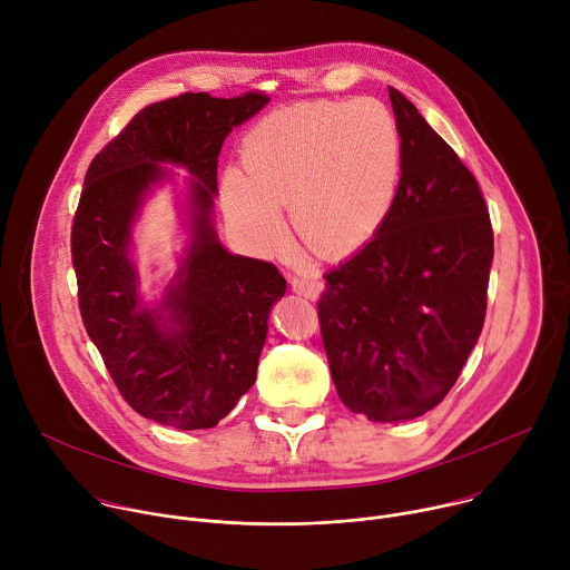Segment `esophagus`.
<instances>
[{"mask_svg":"<svg viewBox=\"0 0 570 570\" xmlns=\"http://www.w3.org/2000/svg\"><path fill=\"white\" fill-rule=\"evenodd\" d=\"M291 286H293V291L295 293H299V295H304V297H308V299H313V297H317L320 293H322V282H320V277L317 275H308V273H299V275H293L291 277Z\"/></svg>","mask_w":570,"mask_h":570,"instance_id":"obj_1","label":"esophagus"}]
</instances>
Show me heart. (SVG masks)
Instances as JSON below:
<instances>
[{
  "label": "heart",
  "instance_id": "1",
  "mask_svg": "<svg viewBox=\"0 0 570 570\" xmlns=\"http://www.w3.org/2000/svg\"><path fill=\"white\" fill-rule=\"evenodd\" d=\"M246 176L227 174L223 205L271 248L291 203L297 236L320 257H345L385 223L401 176V132L374 99L302 104L262 119L243 139Z\"/></svg>",
  "mask_w": 570,
  "mask_h": 570
}]
</instances>
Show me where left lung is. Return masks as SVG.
Masks as SVG:
<instances>
[{
    "label": "left lung",
    "mask_w": 570,
    "mask_h": 570,
    "mask_svg": "<svg viewBox=\"0 0 570 570\" xmlns=\"http://www.w3.org/2000/svg\"><path fill=\"white\" fill-rule=\"evenodd\" d=\"M401 178L379 232L324 275L322 345L341 401L372 422L415 420L449 394L484 324L494 232L458 153L390 88Z\"/></svg>",
    "instance_id": "8db88e82"
}]
</instances>
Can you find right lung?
I'll list each match as a JSON object with an SVG mask.
<instances>
[{
  "mask_svg": "<svg viewBox=\"0 0 570 570\" xmlns=\"http://www.w3.org/2000/svg\"><path fill=\"white\" fill-rule=\"evenodd\" d=\"M268 104L262 92H185L141 108L92 159L71 223L78 308L119 394L135 413L180 431L216 426L255 379L271 306L286 279L275 264L229 255L209 209L229 130ZM159 160L197 178L195 243L166 305L176 331L140 308L127 227Z\"/></svg>",
  "mask_w": 570,
  "mask_h": 570,
  "instance_id": "1",
  "label": "right lung"
}]
</instances>
